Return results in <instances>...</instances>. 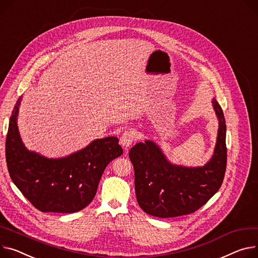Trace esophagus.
I'll list each match as a JSON object with an SVG mask.
<instances>
[{"label": "esophagus", "mask_w": 258, "mask_h": 258, "mask_svg": "<svg viewBox=\"0 0 258 258\" xmlns=\"http://www.w3.org/2000/svg\"><path fill=\"white\" fill-rule=\"evenodd\" d=\"M136 138H137L136 132L132 128L127 130L122 134L121 138H120V144H121L125 149H127L135 142Z\"/></svg>", "instance_id": "obj_1"}]
</instances>
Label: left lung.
I'll list each match as a JSON object with an SVG mask.
<instances>
[{
	"label": "left lung",
	"instance_id": "8db88e82",
	"mask_svg": "<svg viewBox=\"0 0 258 258\" xmlns=\"http://www.w3.org/2000/svg\"><path fill=\"white\" fill-rule=\"evenodd\" d=\"M213 104L219 132L214 156L205 166L186 168L170 164L151 141L136 144L130 150L137 201L146 214L158 218L193 214L221 187L227 164L226 124L215 98Z\"/></svg>",
	"mask_w": 258,
	"mask_h": 258
}]
</instances>
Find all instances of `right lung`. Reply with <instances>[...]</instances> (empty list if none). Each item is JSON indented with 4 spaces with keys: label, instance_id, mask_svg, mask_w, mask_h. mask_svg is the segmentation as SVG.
Masks as SVG:
<instances>
[{
    "label": "right lung",
    "instance_id": "obj_1",
    "mask_svg": "<svg viewBox=\"0 0 258 258\" xmlns=\"http://www.w3.org/2000/svg\"><path fill=\"white\" fill-rule=\"evenodd\" d=\"M20 100L10 117L6 137L9 175L34 208L43 213H76L92 201L102 173L123 150L116 137L97 139L62 159H46L24 146L17 130Z\"/></svg>",
    "mask_w": 258,
    "mask_h": 258
}]
</instances>
